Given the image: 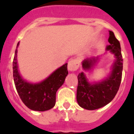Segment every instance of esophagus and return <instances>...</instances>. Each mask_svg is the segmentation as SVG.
Segmentation results:
<instances>
[{"label":"esophagus","instance_id":"1","mask_svg":"<svg viewBox=\"0 0 134 134\" xmlns=\"http://www.w3.org/2000/svg\"><path fill=\"white\" fill-rule=\"evenodd\" d=\"M79 67V62L76 59H71L68 63V69L70 71H75Z\"/></svg>","mask_w":134,"mask_h":134}]
</instances>
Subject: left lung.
<instances>
[{
	"mask_svg": "<svg viewBox=\"0 0 134 134\" xmlns=\"http://www.w3.org/2000/svg\"><path fill=\"white\" fill-rule=\"evenodd\" d=\"M107 50L115 54L116 60L113 65L109 77L101 82L91 84L81 72L77 75L78 86L77 89V101L81 107L88 110H95L109 104L113 99L120 86L123 71V58L120 43L113 32L109 31ZM98 58H86L82 61L84 70H90L94 65Z\"/></svg>",
	"mask_w": 134,
	"mask_h": 134,
	"instance_id": "1",
	"label": "left lung"
}]
</instances>
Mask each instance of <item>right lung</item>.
<instances>
[{
  "label": "right lung",
  "mask_w": 134,
  "mask_h": 134,
  "mask_svg": "<svg viewBox=\"0 0 134 134\" xmlns=\"http://www.w3.org/2000/svg\"><path fill=\"white\" fill-rule=\"evenodd\" d=\"M19 46L17 44V48ZM17 49L15 50L13 62V79L19 96L26 107L31 110L45 111L54 107L56 93L63 84L68 74L67 63H65L48 78L38 83H30L21 78L17 69Z\"/></svg>",
  "instance_id": "add662e5"
}]
</instances>
